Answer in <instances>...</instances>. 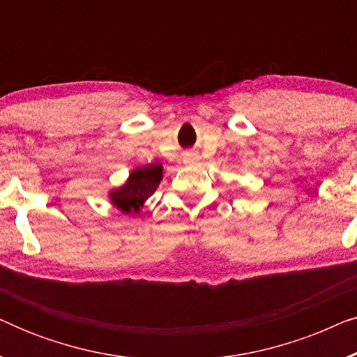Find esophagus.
<instances>
[{
    "mask_svg": "<svg viewBox=\"0 0 357 357\" xmlns=\"http://www.w3.org/2000/svg\"><path fill=\"white\" fill-rule=\"evenodd\" d=\"M193 160H195L193 154H187V155H185V158H183V162H185V164H190V162H193Z\"/></svg>",
    "mask_w": 357,
    "mask_h": 357,
    "instance_id": "esophagus-1",
    "label": "esophagus"
}]
</instances>
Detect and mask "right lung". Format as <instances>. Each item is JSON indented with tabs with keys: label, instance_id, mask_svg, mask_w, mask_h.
<instances>
[{
	"label": "right lung",
	"instance_id": "obj_1",
	"mask_svg": "<svg viewBox=\"0 0 357 357\" xmlns=\"http://www.w3.org/2000/svg\"><path fill=\"white\" fill-rule=\"evenodd\" d=\"M160 180H162V165L159 162L136 167L125 185L112 190L109 197L121 213L138 214L146 199L158 190Z\"/></svg>",
	"mask_w": 357,
	"mask_h": 357
}]
</instances>
